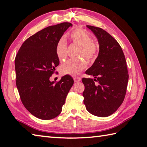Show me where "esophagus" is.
Segmentation results:
<instances>
[{
    "instance_id": "34e87169",
    "label": "esophagus",
    "mask_w": 147,
    "mask_h": 147,
    "mask_svg": "<svg viewBox=\"0 0 147 147\" xmlns=\"http://www.w3.org/2000/svg\"><path fill=\"white\" fill-rule=\"evenodd\" d=\"M74 80L75 82H80L81 80V78L79 77H74Z\"/></svg>"
}]
</instances>
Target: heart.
Listing matches in <instances>:
<instances>
[{
    "mask_svg": "<svg viewBox=\"0 0 147 147\" xmlns=\"http://www.w3.org/2000/svg\"><path fill=\"white\" fill-rule=\"evenodd\" d=\"M70 37L74 44L80 46L78 55L85 56L89 62H93L96 58L98 47L88 32L82 28H76L70 33ZM57 57L60 61L67 57V44L65 38L59 39L56 46ZM86 67V62L83 59H70L63 64L60 67V71L63 75L76 76L81 72Z\"/></svg>",
    "mask_w": 147,
    "mask_h": 147,
    "instance_id": "heart-1",
    "label": "heart"
}]
</instances>
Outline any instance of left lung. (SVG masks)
<instances>
[{
  "instance_id": "obj_1",
  "label": "left lung",
  "mask_w": 147,
  "mask_h": 147,
  "mask_svg": "<svg viewBox=\"0 0 147 147\" xmlns=\"http://www.w3.org/2000/svg\"><path fill=\"white\" fill-rule=\"evenodd\" d=\"M100 45L98 56L86 71L94 79L83 78L84 103L91 114L105 117L113 114L121 105L126 93L129 75L121 46L102 28L87 25Z\"/></svg>"
}]
</instances>
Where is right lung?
Wrapping results in <instances>:
<instances>
[{
  "instance_id": "add662e5",
  "label": "right lung",
  "mask_w": 147,
  "mask_h": 147,
  "mask_svg": "<svg viewBox=\"0 0 147 147\" xmlns=\"http://www.w3.org/2000/svg\"><path fill=\"white\" fill-rule=\"evenodd\" d=\"M70 23L49 26L28 38L15 58L16 84L21 100L28 111L42 120L55 118L62 107L74 80L65 76L58 82L49 78L59 64L56 46Z\"/></svg>"
}]
</instances>
